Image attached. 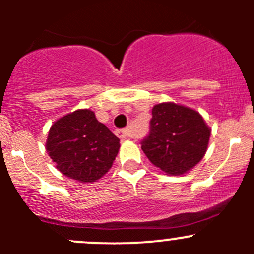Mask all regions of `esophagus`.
I'll use <instances>...</instances> for the list:
<instances>
[{"label":"esophagus","mask_w":254,"mask_h":254,"mask_svg":"<svg viewBox=\"0 0 254 254\" xmlns=\"http://www.w3.org/2000/svg\"><path fill=\"white\" fill-rule=\"evenodd\" d=\"M117 135L120 137V139H127V137L130 136V132L127 129H122V130H118Z\"/></svg>","instance_id":"1"}]
</instances>
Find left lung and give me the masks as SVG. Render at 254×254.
I'll use <instances>...</instances> for the list:
<instances>
[{
    "mask_svg": "<svg viewBox=\"0 0 254 254\" xmlns=\"http://www.w3.org/2000/svg\"><path fill=\"white\" fill-rule=\"evenodd\" d=\"M210 127L194 109L181 104L160 103L152 108L150 134L141 148L153 166L167 175L181 176L204 157Z\"/></svg>",
    "mask_w": 254,
    "mask_h": 254,
    "instance_id": "left-lung-1",
    "label": "left lung"
}]
</instances>
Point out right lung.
Wrapping results in <instances>:
<instances>
[{
	"label": "right lung",
	"instance_id": "right-lung-1",
	"mask_svg": "<svg viewBox=\"0 0 254 254\" xmlns=\"http://www.w3.org/2000/svg\"><path fill=\"white\" fill-rule=\"evenodd\" d=\"M45 147L63 175L92 183L111 170L120 143L94 112L78 109L51 125Z\"/></svg>",
	"mask_w": 254,
	"mask_h": 254
}]
</instances>
